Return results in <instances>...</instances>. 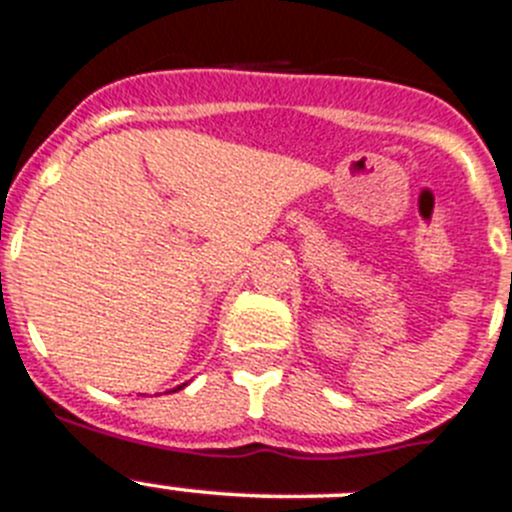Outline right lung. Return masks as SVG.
<instances>
[{
  "instance_id": "right-lung-1",
  "label": "right lung",
  "mask_w": 512,
  "mask_h": 512,
  "mask_svg": "<svg viewBox=\"0 0 512 512\" xmlns=\"http://www.w3.org/2000/svg\"><path fill=\"white\" fill-rule=\"evenodd\" d=\"M180 388H182V386H177V388H175V391H180Z\"/></svg>"
}]
</instances>
